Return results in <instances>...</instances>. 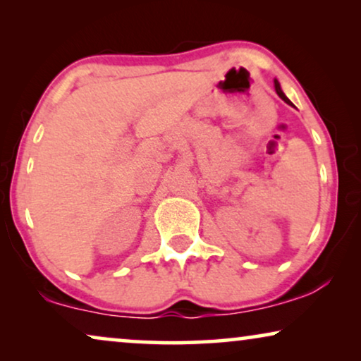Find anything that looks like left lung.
<instances>
[{
    "instance_id": "left-lung-1",
    "label": "left lung",
    "mask_w": 361,
    "mask_h": 361,
    "mask_svg": "<svg viewBox=\"0 0 361 361\" xmlns=\"http://www.w3.org/2000/svg\"><path fill=\"white\" fill-rule=\"evenodd\" d=\"M274 88H276V93H278V95H279V98H281V100H284L286 103H288V105H290V106H294V105H293V102H290V100H289V98L284 95V92H283V90H281V85H279V82H278V80H276V78H274Z\"/></svg>"
}]
</instances>
